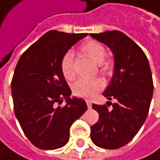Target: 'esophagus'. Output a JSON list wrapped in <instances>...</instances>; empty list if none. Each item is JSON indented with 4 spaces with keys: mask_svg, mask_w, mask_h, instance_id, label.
Listing matches in <instances>:
<instances>
[{
    "mask_svg": "<svg viewBox=\"0 0 160 160\" xmlns=\"http://www.w3.org/2000/svg\"><path fill=\"white\" fill-rule=\"evenodd\" d=\"M86 103H87V106H88V108H89V109H90V108H92V102H91V101L86 100Z\"/></svg>",
    "mask_w": 160,
    "mask_h": 160,
    "instance_id": "esophagus-1",
    "label": "esophagus"
}]
</instances>
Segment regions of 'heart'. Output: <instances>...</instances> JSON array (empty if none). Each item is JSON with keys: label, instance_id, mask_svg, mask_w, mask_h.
<instances>
[{"label": "heart", "instance_id": "b5f03b06", "mask_svg": "<svg viewBox=\"0 0 160 160\" xmlns=\"http://www.w3.org/2000/svg\"><path fill=\"white\" fill-rule=\"evenodd\" d=\"M80 51L89 57L94 63L99 65L100 71L105 76H112L114 69V63L112 59L105 58L106 49L104 46L95 40H88L83 43L80 48ZM60 70L63 77L68 81L76 78V70L73 63V55L70 52L66 53L60 62ZM104 87V82L101 79L78 80L72 87L74 95L90 99L94 97L97 92L102 91Z\"/></svg>", "mask_w": 160, "mask_h": 160}]
</instances>
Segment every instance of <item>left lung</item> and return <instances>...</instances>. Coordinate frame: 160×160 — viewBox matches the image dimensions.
Masks as SVG:
<instances>
[{"instance_id": "left-lung-1", "label": "left lung", "mask_w": 160, "mask_h": 160, "mask_svg": "<svg viewBox=\"0 0 160 160\" xmlns=\"http://www.w3.org/2000/svg\"><path fill=\"white\" fill-rule=\"evenodd\" d=\"M91 36L114 55L113 76L103 95L118 101L92 104L99 120L91 126V138L99 148L117 149L135 138L147 119L154 88L152 73L144 51L123 33L112 30Z\"/></svg>"}]
</instances>
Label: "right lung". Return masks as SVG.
<instances>
[{
	"mask_svg": "<svg viewBox=\"0 0 160 160\" xmlns=\"http://www.w3.org/2000/svg\"><path fill=\"white\" fill-rule=\"evenodd\" d=\"M88 34L50 30L22 54L12 80L14 114L26 138L37 148H62L71 124L86 112L84 100L73 98L60 70L63 56ZM66 99L65 107H60Z\"/></svg>",
	"mask_w": 160,
	"mask_h": 160,
	"instance_id": "1",
	"label": "right lung"
}]
</instances>
